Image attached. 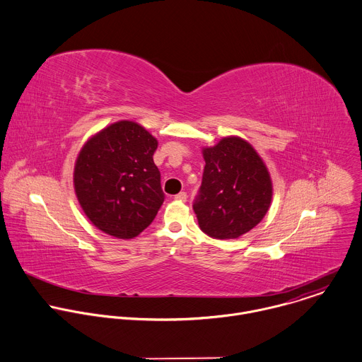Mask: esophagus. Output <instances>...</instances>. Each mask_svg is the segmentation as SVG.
Listing matches in <instances>:
<instances>
[{
  "label": "esophagus",
  "mask_w": 362,
  "mask_h": 362,
  "mask_svg": "<svg viewBox=\"0 0 362 362\" xmlns=\"http://www.w3.org/2000/svg\"><path fill=\"white\" fill-rule=\"evenodd\" d=\"M175 199H176L177 202H186V200H187V194H186L185 192H180V193H177V194L175 196Z\"/></svg>",
  "instance_id": "esophagus-1"
}]
</instances>
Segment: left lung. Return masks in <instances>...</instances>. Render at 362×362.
Here are the masks:
<instances>
[{
	"mask_svg": "<svg viewBox=\"0 0 362 362\" xmlns=\"http://www.w3.org/2000/svg\"><path fill=\"white\" fill-rule=\"evenodd\" d=\"M202 186L193 203L203 233L231 240L252 230L265 217L272 200L269 172L251 144L223 138L204 148Z\"/></svg>",
	"mask_w": 362,
	"mask_h": 362,
	"instance_id": "8db88e82",
	"label": "left lung"
}]
</instances>
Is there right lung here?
Instances as JSON below:
<instances>
[{
	"mask_svg": "<svg viewBox=\"0 0 362 362\" xmlns=\"http://www.w3.org/2000/svg\"><path fill=\"white\" fill-rule=\"evenodd\" d=\"M158 141L132 121L90 138L74 166V190L88 220L121 240L139 235L156 217L165 193L153 163Z\"/></svg>",
	"mask_w": 362,
	"mask_h": 362,
	"instance_id": "add662e5",
	"label": "right lung"
}]
</instances>
